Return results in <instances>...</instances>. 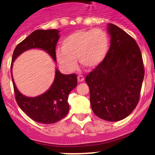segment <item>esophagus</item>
<instances>
[{
  "label": "esophagus",
  "mask_w": 155,
  "mask_h": 155,
  "mask_svg": "<svg viewBox=\"0 0 155 155\" xmlns=\"http://www.w3.org/2000/svg\"><path fill=\"white\" fill-rule=\"evenodd\" d=\"M77 79L79 82H83V81L85 80V78H84V76H82V75H79V76H78Z\"/></svg>",
  "instance_id": "obj_1"
}]
</instances>
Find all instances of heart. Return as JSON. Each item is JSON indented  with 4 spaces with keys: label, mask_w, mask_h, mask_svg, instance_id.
Returning <instances> with one entry per match:
<instances>
[{
    "label": "heart",
    "mask_w": 155,
    "mask_h": 155,
    "mask_svg": "<svg viewBox=\"0 0 155 155\" xmlns=\"http://www.w3.org/2000/svg\"><path fill=\"white\" fill-rule=\"evenodd\" d=\"M110 45L109 34L100 28L82 30L68 36L62 42V48L56 51V58L65 71L73 72L77 60L83 67L93 69L105 59Z\"/></svg>",
    "instance_id": "b5f03b06"
}]
</instances>
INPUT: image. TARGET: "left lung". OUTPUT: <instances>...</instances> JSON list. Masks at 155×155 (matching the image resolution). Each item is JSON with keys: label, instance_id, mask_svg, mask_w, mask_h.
Masks as SVG:
<instances>
[{"label": "left lung", "instance_id": "left-lung-1", "mask_svg": "<svg viewBox=\"0 0 155 155\" xmlns=\"http://www.w3.org/2000/svg\"><path fill=\"white\" fill-rule=\"evenodd\" d=\"M111 45L105 59L85 77L95 115L109 121L127 117L140 100L145 75L137 42L118 26L109 24Z\"/></svg>", "mask_w": 155, "mask_h": 155}]
</instances>
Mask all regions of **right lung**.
Here are the masks:
<instances>
[{
	"label": "right lung",
	"mask_w": 155,
	"mask_h": 155,
	"mask_svg": "<svg viewBox=\"0 0 155 155\" xmlns=\"http://www.w3.org/2000/svg\"><path fill=\"white\" fill-rule=\"evenodd\" d=\"M58 33L56 29L34 31L17 45L12 54V62L20 54L33 48L45 50L56 61L55 46L59 39ZM12 68V64L11 73ZM12 80L15 101L21 110L31 119L43 124H53L68 115L70 108L68 95L77 85L76 73L65 75L56 70L54 82L47 91L36 97H28L18 91L12 76Z\"/></svg>",
	"instance_id": "add662e5"
}]
</instances>
